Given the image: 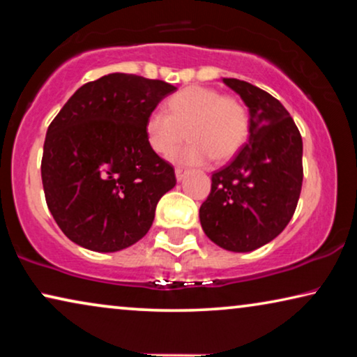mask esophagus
Instances as JSON below:
<instances>
[{"label":"esophagus","instance_id":"1","mask_svg":"<svg viewBox=\"0 0 357 357\" xmlns=\"http://www.w3.org/2000/svg\"><path fill=\"white\" fill-rule=\"evenodd\" d=\"M187 174H188L187 169H183V167H177V169H175V177H177L178 182H180V180H183L185 175H187Z\"/></svg>","mask_w":357,"mask_h":357}]
</instances>
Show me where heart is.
<instances>
[{
  "mask_svg": "<svg viewBox=\"0 0 357 357\" xmlns=\"http://www.w3.org/2000/svg\"><path fill=\"white\" fill-rule=\"evenodd\" d=\"M144 131L151 149L160 158H170L188 136L190 143L177 155L180 162L204 164L211 158L224 162L245 144L250 119L236 97L222 96L211 87L192 86L170 97L167 112H151Z\"/></svg>",
  "mask_w": 357,
  "mask_h": 357,
  "instance_id": "b5f03b06",
  "label": "heart"
}]
</instances>
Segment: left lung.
Here are the masks:
<instances>
[{
    "label": "left lung",
    "instance_id": "8db88e82",
    "mask_svg": "<svg viewBox=\"0 0 357 357\" xmlns=\"http://www.w3.org/2000/svg\"><path fill=\"white\" fill-rule=\"evenodd\" d=\"M248 107L250 131L241 153L213 174L199 208L206 236L224 250L252 252L284 231L302 188V138L280 100L250 82L224 77Z\"/></svg>",
    "mask_w": 357,
    "mask_h": 357
}]
</instances>
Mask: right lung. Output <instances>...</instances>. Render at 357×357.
Returning <instances> with one entry per match:
<instances>
[{
	"instance_id": "right-lung-1",
	"label": "right lung",
	"mask_w": 357,
	"mask_h": 357,
	"mask_svg": "<svg viewBox=\"0 0 357 357\" xmlns=\"http://www.w3.org/2000/svg\"><path fill=\"white\" fill-rule=\"evenodd\" d=\"M169 82L112 73L81 86L48 126L42 183L63 234L92 252H119L143 238L155 206L177 183L151 149L144 123Z\"/></svg>"
}]
</instances>
